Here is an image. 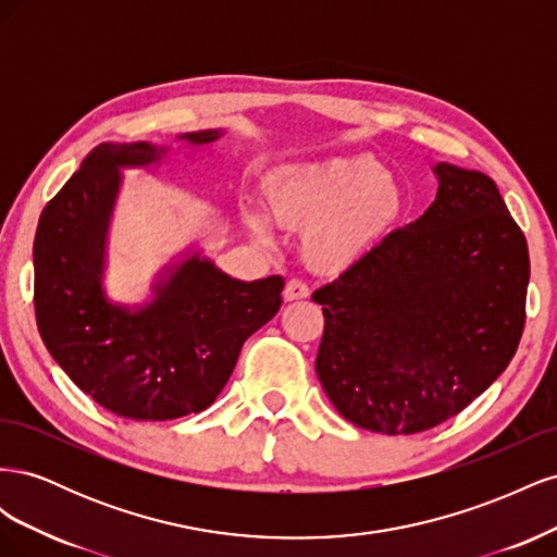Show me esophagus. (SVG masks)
Masks as SVG:
<instances>
[{"label": "esophagus", "mask_w": 557, "mask_h": 557, "mask_svg": "<svg viewBox=\"0 0 557 557\" xmlns=\"http://www.w3.org/2000/svg\"><path fill=\"white\" fill-rule=\"evenodd\" d=\"M283 295H285V299H288V301L305 299V297H309V285L301 281V278H290L288 283H285Z\"/></svg>", "instance_id": "esophagus-1"}]
</instances>
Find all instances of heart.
<instances>
[{
	"instance_id": "heart-1",
	"label": "heart",
	"mask_w": 557,
	"mask_h": 557,
	"mask_svg": "<svg viewBox=\"0 0 557 557\" xmlns=\"http://www.w3.org/2000/svg\"><path fill=\"white\" fill-rule=\"evenodd\" d=\"M264 205L274 223L305 234V256L318 272L336 274L362 260L407 213L397 181L376 158H332L283 170L269 178ZM262 244H272L262 215L248 218Z\"/></svg>"
}]
</instances>
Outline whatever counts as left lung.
Returning a JSON list of instances; mask_svg holds the SVG:
<instances>
[{
    "mask_svg": "<svg viewBox=\"0 0 557 557\" xmlns=\"http://www.w3.org/2000/svg\"><path fill=\"white\" fill-rule=\"evenodd\" d=\"M430 209L313 293L315 372L346 420L416 434L458 416L509 367L530 256L491 176L440 162Z\"/></svg>",
    "mask_w": 557,
    "mask_h": 557,
    "instance_id": "left-lung-1",
    "label": "left lung"
}]
</instances>
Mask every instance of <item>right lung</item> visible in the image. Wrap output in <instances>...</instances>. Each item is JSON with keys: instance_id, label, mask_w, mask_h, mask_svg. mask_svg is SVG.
Wrapping results in <instances>:
<instances>
[{"instance_id": "right-lung-1", "label": "right lung", "mask_w": 557, "mask_h": 557, "mask_svg": "<svg viewBox=\"0 0 557 557\" xmlns=\"http://www.w3.org/2000/svg\"><path fill=\"white\" fill-rule=\"evenodd\" d=\"M221 129L181 134L207 146ZM166 148L102 144L48 201L35 237V311L50 356L99 407L132 420L199 413L221 395L244 342L281 309L283 276L239 281L193 256L150 305L129 311L102 293L117 166H146Z\"/></svg>"}]
</instances>
